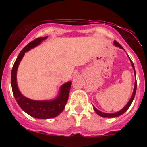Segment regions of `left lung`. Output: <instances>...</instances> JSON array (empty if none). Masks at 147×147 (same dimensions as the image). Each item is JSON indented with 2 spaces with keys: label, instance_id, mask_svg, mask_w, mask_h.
Returning <instances> with one entry per match:
<instances>
[{
  "label": "left lung",
  "instance_id": "obj_1",
  "mask_svg": "<svg viewBox=\"0 0 147 147\" xmlns=\"http://www.w3.org/2000/svg\"><path fill=\"white\" fill-rule=\"evenodd\" d=\"M113 44L115 45V46H117V47H119L120 49H123V47H122L121 45H120V44L118 42H116V41H114L113 42ZM130 62L131 63H132V67H133V69H134V73H135V75H136V71H135V67H134V65H133V63H132V60L130 59ZM136 88H137V82H136H136H135V87H134V90H133V93H132V96H131L130 99H129V101L128 102V103L127 104V105H125V107H124V108L122 109V110H121L120 111H119V112H116L115 113H103V112H101L100 110H97L96 108L95 107H93V110H95V112L97 114H98V115H100V116H102V117H105V118H114V117H118V116H119V115H122L123 113H124L127 111V110H128V108L129 107V106L131 105V104H132V101H133V99H134V97H135V95H136Z\"/></svg>",
  "mask_w": 147,
  "mask_h": 147
}]
</instances>
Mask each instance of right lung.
<instances>
[{
    "mask_svg": "<svg viewBox=\"0 0 147 147\" xmlns=\"http://www.w3.org/2000/svg\"><path fill=\"white\" fill-rule=\"evenodd\" d=\"M48 37H40L35 39L32 42L26 45L22 49L18 58L15 62L11 70V83L12 92L14 94L16 102L18 105L21 107L22 110L27 114L36 119H48L54 118L62 112L64 110L65 105L69 96V92L71 86V82H67L64 85L61 86L59 89V93L56 98L51 101H35V100L29 99L26 97L23 96L18 89L17 85V71L20 61L25 53L31 49L38 45L42 40H45Z\"/></svg>",
    "mask_w": 147,
    "mask_h": 147,
    "instance_id": "add662e5",
    "label": "right lung"
}]
</instances>
